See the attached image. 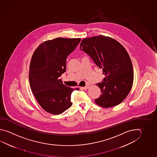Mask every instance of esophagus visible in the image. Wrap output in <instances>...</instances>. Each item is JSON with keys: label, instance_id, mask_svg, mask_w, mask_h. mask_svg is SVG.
Listing matches in <instances>:
<instances>
[{"label": "esophagus", "instance_id": "34e87169", "mask_svg": "<svg viewBox=\"0 0 157 157\" xmlns=\"http://www.w3.org/2000/svg\"><path fill=\"white\" fill-rule=\"evenodd\" d=\"M89 88V86L88 85H87V86H84V87H80V89H82V90H86V89H88Z\"/></svg>", "mask_w": 157, "mask_h": 157}]
</instances>
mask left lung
<instances>
[{
  "instance_id": "left-lung-1",
  "label": "left lung",
  "mask_w": 157,
  "mask_h": 157,
  "mask_svg": "<svg viewBox=\"0 0 157 157\" xmlns=\"http://www.w3.org/2000/svg\"><path fill=\"white\" fill-rule=\"evenodd\" d=\"M80 50L89 55L105 75L101 83V95L95 99L103 108L114 107L127 97L133 83V65L127 50L115 39L103 36L84 39Z\"/></svg>"
}]
</instances>
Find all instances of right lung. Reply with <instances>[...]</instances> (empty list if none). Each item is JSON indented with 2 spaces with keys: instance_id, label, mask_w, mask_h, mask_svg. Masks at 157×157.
Masks as SVG:
<instances>
[{
  "instance_id": "1",
  "label": "right lung",
  "mask_w": 157,
  "mask_h": 157,
  "mask_svg": "<svg viewBox=\"0 0 157 157\" xmlns=\"http://www.w3.org/2000/svg\"><path fill=\"white\" fill-rule=\"evenodd\" d=\"M80 40L54 39L39 45L33 53L29 67L30 86L36 101L47 112L58 115L72 105L71 97L74 89L63 84L59 77L66 71L67 56Z\"/></svg>"
}]
</instances>
